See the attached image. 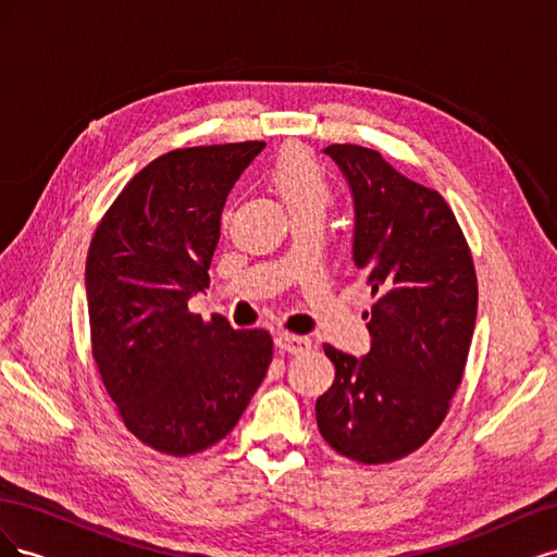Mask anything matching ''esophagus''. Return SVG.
<instances>
[{"label": "esophagus", "mask_w": 557, "mask_h": 557, "mask_svg": "<svg viewBox=\"0 0 557 557\" xmlns=\"http://www.w3.org/2000/svg\"><path fill=\"white\" fill-rule=\"evenodd\" d=\"M276 346L285 352H290V356H301V352L311 350V339H307V336H295L288 332H278Z\"/></svg>", "instance_id": "esophagus-1"}]
</instances>
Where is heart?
<instances>
[{
  "instance_id": "obj_1",
  "label": "heart",
  "mask_w": 557,
  "mask_h": 557,
  "mask_svg": "<svg viewBox=\"0 0 557 557\" xmlns=\"http://www.w3.org/2000/svg\"><path fill=\"white\" fill-rule=\"evenodd\" d=\"M267 183L272 185L293 218L309 211L323 213L334 199L325 166L299 146L283 148L272 160L267 166Z\"/></svg>"
}]
</instances>
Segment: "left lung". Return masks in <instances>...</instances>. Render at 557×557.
I'll use <instances>...</instances> for the list:
<instances>
[{"label":"left lung","instance_id":"obj_1","mask_svg":"<svg viewBox=\"0 0 557 557\" xmlns=\"http://www.w3.org/2000/svg\"><path fill=\"white\" fill-rule=\"evenodd\" d=\"M352 207V260L374 307L364 358L325 344L334 383L315 401L323 440L348 460L395 462L444 423L462 383L479 285L465 234L446 199L387 164L379 150L332 144Z\"/></svg>","mask_w":557,"mask_h":557}]
</instances>
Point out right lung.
Wrapping results in <instances>:
<instances>
[{"label":"right lung","mask_w":557,"mask_h":557,"mask_svg":"<svg viewBox=\"0 0 557 557\" xmlns=\"http://www.w3.org/2000/svg\"><path fill=\"white\" fill-rule=\"evenodd\" d=\"M264 141L176 148L134 176L97 225L86 262L92 358L125 428L193 455L239 423L272 362L264 330L190 313L209 288L221 213Z\"/></svg>","instance_id":"add662e5"}]
</instances>
